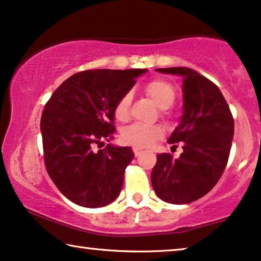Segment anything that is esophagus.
Returning <instances> with one entry per match:
<instances>
[{
  "instance_id": "esophagus-1",
  "label": "esophagus",
  "mask_w": 261,
  "mask_h": 261,
  "mask_svg": "<svg viewBox=\"0 0 261 261\" xmlns=\"http://www.w3.org/2000/svg\"><path fill=\"white\" fill-rule=\"evenodd\" d=\"M132 150H134V152H135L136 156H138L139 153L143 151V150L141 148H138V146H134V148H132Z\"/></svg>"
}]
</instances>
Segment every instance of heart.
Masks as SVG:
<instances>
[{"label": "heart", "mask_w": 261, "mask_h": 261, "mask_svg": "<svg viewBox=\"0 0 261 261\" xmlns=\"http://www.w3.org/2000/svg\"><path fill=\"white\" fill-rule=\"evenodd\" d=\"M145 93L161 109H168L174 104L176 99V91L170 83L162 79H155L145 86ZM130 94L123 95L116 104L115 117L120 122L127 119L130 108ZM163 127L157 124H132L125 127L122 132L123 141L138 148H148L162 138Z\"/></svg>", "instance_id": "heart-1"}]
</instances>
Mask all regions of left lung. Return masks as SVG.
Returning <instances> with one entry per match:
<instances>
[{
  "instance_id": "left-lung-1",
  "label": "left lung",
  "mask_w": 261,
  "mask_h": 261,
  "mask_svg": "<svg viewBox=\"0 0 261 261\" xmlns=\"http://www.w3.org/2000/svg\"><path fill=\"white\" fill-rule=\"evenodd\" d=\"M156 71L183 79V112L168 139L169 144L181 142L183 152L178 159L157 155L152 188L168 203H189L211 192L221 177L232 146L234 119L219 87L199 72L187 67Z\"/></svg>"
}]
</instances>
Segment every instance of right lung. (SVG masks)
<instances>
[{
	"label": "right lung",
	"instance_id": "add662e5",
	"mask_svg": "<svg viewBox=\"0 0 261 261\" xmlns=\"http://www.w3.org/2000/svg\"><path fill=\"white\" fill-rule=\"evenodd\" d=\"M148 69H90L69 76L45 105L40 129L47 172L75 204L99 208L118 197L134 160L130 146L108 144L115 134V108Z\"/></svg>",
	"mask_w": 261,
	"mask_h": 261
}]
</instances>
